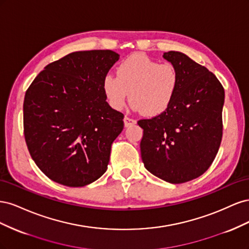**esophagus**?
Returning <instances> with one entry per match:
<instances>
[{
    "mask_svg": "<svg viewBox=\"0 0 249 249\" xmlns=\"http://www.w3.org/2000/svg\"><path fill=\"white\" fill-rule=\"evenodd\" d=\"M124 126H131L136 124V120L129 117V116H124Z\"/></svg>",
    "mask_w": 249,
    "mask_h": 249,
    "instance_id": "34e87169",
    "label": "esophagus"
}]
</instances>
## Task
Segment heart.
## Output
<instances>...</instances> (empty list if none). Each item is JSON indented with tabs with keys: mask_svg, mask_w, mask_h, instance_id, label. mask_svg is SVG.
Segmentation results:
<instances>
[{
	"mask_svg": "<svg viewBox=\"0 0 249 249\" xmlns=\"http://www.w3.org/2000/svg\"><path fill=\"white\" fill-rule=\"evenodd\" d=\"M116 73L117 77H105L102 84L112 109H124L130 93L132 107L154 117L167 111L176 99L179 76L171 63H159L145 55L134 54L118 65Z\"/></svg>",
	"mask_w": 249,
	"mask_h": 249,
	"instance_id": "1",
	"label": "heart"
}]
</instances>
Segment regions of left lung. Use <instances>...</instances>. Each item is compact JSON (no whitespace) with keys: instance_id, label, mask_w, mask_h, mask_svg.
<instances>
[{"instance_id":"1","label":"left lung","mask_w":249,"mask_h":249,"mask_svg":"<svg viewBox=\"0 0 249 249\" xmlns=\"http://www.w3.org/2000/svg\"><path fill=\"white\" fill-rule=\"evenodd\" d=\"M163 57L176 67L179 86L175 101L162 114L140 119V142L145 168L171 184L205 173L222 139L224 89L213 72L180 52Z\"/></svg>"}]
</instances>
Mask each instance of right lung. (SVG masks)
<instances>
[{"label":"right lung","mask_w":249,"mask_h":249,"mask_svg":"<svg viewBox=\"0 0 249 249\" xmlns=\"http://www.w3.org/2000/svg\"><path fill=\"white\" fill-rule=\"evenodd\" d=\"M118 59L111 50L73 52L48 64L27 89V146L54 182L83 187L106 172L124 116L109 106L102 84Z\"/></svg>","instance_id":"1"}]
</instances>
